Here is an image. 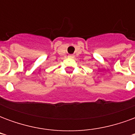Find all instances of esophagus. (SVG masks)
Wrapping results in <instances>:
<instances>
[{"mask_svg":"<svg viewBox=\"0 0 135 135\" xmlns=\"http://www.w3.org/2000/svg\"><path fill=\"white\" fill-rule=\"evenodd\" d=\"M68 57H69V59H74V56L72 55V54H70V55H69V56H68Z\"/></svg>","mask_w":135,"mask_h":135,"instance_id":"34e87169","label":"esophagus"}]
</instances>
